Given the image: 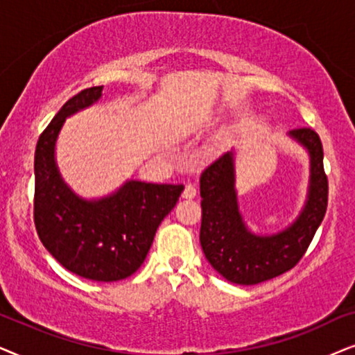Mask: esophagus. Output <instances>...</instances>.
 Wrapping results in <instances>:
<instances>
[{
  "instance_id": "34e87169",
  "label": "esophagus",
  "mask_w": 355,
  "mask_h": 355,
  "mask_svg": "<svg viewBox=\"0 0 355 355\" xmlns=\"http://www.w3.org/2000/svg\"><path fill=\"white\" fill-rule=\"evenodd\" d=\"M196 188L195 185H191V183H187L185 185V190H183V198H187V200H191V198L196 196Z\"/></svg>"
}]
</instances>
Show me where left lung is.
Instances as JSON below:
<instances>
[{
	"label": "left lung",
	"instance_id": "8db88e82",
	"mask_svg": "<svg viewBox=\"0 0 355 355\" xmlns=\"http://www.w3.org/2000/svg\"><path fill=\"white\" fill-rule=\"evenodd\" d=\"M289 135L309 150L310 185L300 216L282 232L254 235L245 225L235 191L234 153L222 154L201 173L202 252L211 266L234 284H259L294 268L324 217L328 178L320 136L311 128H295Z\"/></svg>",
	"mask_w": 355,
	"mask_h": 355
}]
</instances>
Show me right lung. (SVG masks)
<instances>
[{"instance_id": "right-lung-1", "label": "right lung", "mask_w": 355, "mask_h": 355, "mask_svg": "<svg viewBox=\"0 0 355 355\" xmlns=\"http://www.w3.org/2000/svg\"><path fill=\"white\" fill-rule=\"evenodd\" d=\"M102 89L71 97L37 141L34 222L40 242L61 266L86 279L113 282L138 271L185 187L130 180L92 201L71 191L55 162L56 138L66 118L96 103Z\"/></svg>"}]
</instances>
